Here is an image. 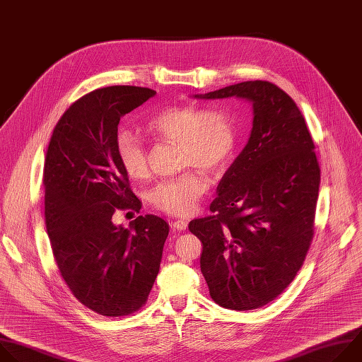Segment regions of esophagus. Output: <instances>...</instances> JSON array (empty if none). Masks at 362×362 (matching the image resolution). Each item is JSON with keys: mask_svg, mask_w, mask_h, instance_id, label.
Instances as JSON below:
<instances>
[{"mask_svg": "<svg viewBox=\"0 0 362 362\" xmlns=\"http://www.w3.org/2000/svg\"><path fill=\"white\" fill-rule=\"evenodd\" d=\"M187 227H188V221H185V220H178V221L171 223L173 231H185Z\"/></svg>", "mask_w": 362, "mask_h": 362, "instance_id": "34e87169", "label": "esophagus"}]
</instances>
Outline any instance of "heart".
<instances>
[{"label":"heart","instance_id":"b5f03b06","mask_svg":"<svg viewBox=\"0 0 362 362\" xmlns=\"http://www.w3.org/2000/svg\"><path fill=\"white\" fill-rule=\"evenodd\" d=\"M147 131L158 141L177 142L180 167H197L220 175L233 161L238 147V127L234 114L223 107L202 110L197 105H171L151 115ZM117 156L127 175L142 181L150 175L148 150L136 134L117 135ZM208 178L201 171H184L160 181L148 194L150 202L170 215L192 214L208 189Z\"/></svg>","mask_w":362,"mask_h":362}]
</instances>
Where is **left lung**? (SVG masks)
Instances as JSON below:
<instances>
[{"label": "left lung", "instance_id": "8db88e82", "mask_svg": "<svg viewBox=\"0 0 362 362\" xmlns=\"http://www.w3.org/2000/svg\"><path fill=\"white\" fill-rule=\"evenodd\" d=\"M252 103L248 144L224 174L212 215L188 230L202 243L201 272L211 298L257 310L293 282L314 237L321 170L294 100L268 81H245L197 98Z\"/></svg>", "mask_w": 362, "mask_h": 362}]
</instances>
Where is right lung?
<instances>
[{
    "label": "right lung",
    "mask_w": 362,
    "mask_h": 362,
    "mask_svg": "<svg viewBox=\"0 0 362 362\" xmlns=\"http://www.w3.org/2000/svg\"><path fill=\"white\" fill-rule=\"evenodd\" d=\"M157 93L132 86L97 88L58 119L45 154V226L61 276L74 297L104 317L146 305L160 271L168 224L157 215L117 227L114 214L139 212L117 156L119 119Z\"/></svg>",
    "instance_id": "obj_1"
}]
</instances>
